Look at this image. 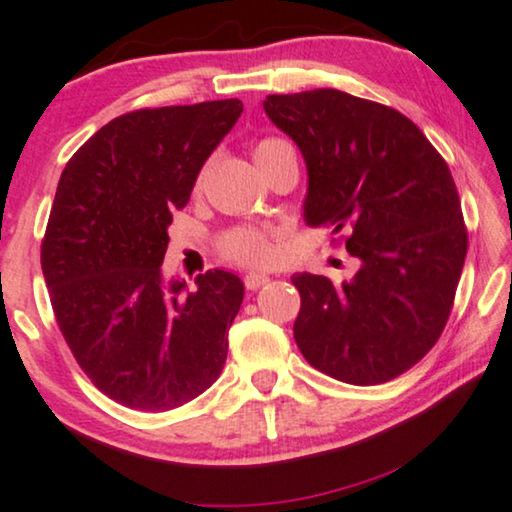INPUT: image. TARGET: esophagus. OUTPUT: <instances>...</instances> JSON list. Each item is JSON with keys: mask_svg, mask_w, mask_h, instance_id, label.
<instances>
[{"mask_svg": "<svg viewBox=\"0 0 512 512\" xmlns=\"http://www.w3.org/2000/svg\"><path fill=\"white\" fill-rule=\"evenodd\" d=\"M266 282H269V276H266V273H257V271H250V273H246V278H243V285H246V289H250V292L264 287Z\"/></svg>", "mask_w": 512, "mask_h": 512, "instance_id": "34e87169", "label": "esophagus"}]
</instances>
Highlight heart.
<instances>
[{
    "mask_svg": "<svg viewBox=\"0 0 512 512\" xmlns=\"http://www.w3.org/2000/svg\"><path fill=\"white\" fill-rule=\"evenodd\" d=\"M292 149V144L280 140V137H264L255 144L253 154L257 165L266 170L273 160H276L282 151ZM218 253L223 255L227 262L241 264V266H266L276 257V246H273V234L262 227H232L218 239Z\"/></svg>",
    "mask_w": 512,
    "mask_h": 512,
    "instance_id": "obj_1",
    "label": "heart"
}]
</instances>
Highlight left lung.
<instances>
[{
	"instance_id": "8db88e82",
	"label": "left lung",
	"mask_w": 512,
	"mask_h": 512,
	"mask_svg": "<svg viewBox=\"0 0 512 512\" xmlns=\"http://www.w3.org/2000/svg\"><path fill=\"white\" fill-rule=\"evenodd\" d=\"M264 112L308 167L303 220L347 232L352 280L296 273L294 340L312 368L345 384L400 377L451 315L467 227L446 160L398 110L338 89L271 94Z\"/></svg>"
}]
</instances>
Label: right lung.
<instances>
[{"instance_id": "obj_1", "label": "right lung", "mask_w": 512, "mask_h": 512, "mask_svg": "<svg viewBox=\"0 0 512 512\" xmlns=\"http://www.w3.org/2000/svg\"><path fill=\"white\" fill-rule=\"evenodd\" d=\"M239 98L112 119L61 172L41 246L59 331L98 391L170 411L220 377L243 282L213 269L165 287L172 211L241 117Z\"/></svg>"}]
</instances>
